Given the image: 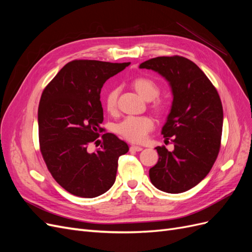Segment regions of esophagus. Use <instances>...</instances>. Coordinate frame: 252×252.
<instances>
[{"mask_svg":"<svg viewBox=\"0 0 252 252\" xmlns=\"http://www.w3.org/2000/svg\"><path fill=\"white\" fill-rule=\"evenodd\" d=\"M143 148L141 146H136V145H132L130 146V151H141Z\"/></svg>","mask_w":252,"mask_h":252,"instance_id":"1","label":"esophagus"}]
</instances>
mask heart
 Here are the masks:
<instances>
[{"instance_id":"1","label":"heart","mask_w":252,"mask_h":252,"mask_svg":"<svg viewBox=\"0 0 252 252\" xmlns=\"http://www.w3.org/2000/svg\"><path fill=\"white\" fill-rule=\"evenodd\" d=\"M133 87L145 100H152L158 94L157 83L147 78H138L133 81ZM119 89L111 88L105 97V105L108 111H113L117 105ZM154 121L147 116H129L116 126L117 132L124 139L139 143L146 139L148 132L154 128Z\"/></svg>"}]
</instances>
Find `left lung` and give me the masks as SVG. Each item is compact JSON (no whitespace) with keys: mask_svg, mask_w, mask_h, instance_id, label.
Returning <instances> with one entry per match:
<instances>
[{"mask_svg":"<svg viewBox=\"0 0 252 252\" xmlns=\"http://www.w3.org/2000/svg\"><path fill=\"white\" fill-rule=\"evenodd\" d=\"M141 69L158 72L169 84L172 103L161 133L173 139L174 149L156 147L158 163L149 178L158 190L181 193L208 174L219 155L223 107L215 86L191 61L183 57H158Z\"/></svg>","mask_w":252,"mask_h":252,"instance_id":"8db88e82","label":"left lung"}]
</instances>
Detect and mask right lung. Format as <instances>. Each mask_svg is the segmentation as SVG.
I'll use <instances>...</instances> for the list:
<instances>
[{
  "label": "right lung",
  "mask_w": 252,
  "mask_h": 252,
  "mask_svg": "<svg viewBox=\"0 0 252 252\" xmlns=\"http://www.w3.org/2000/svg\"><path fill=\"white\" fill-rule=\"evenodd\" d=\"M129 65L75 60L43 91L37 110L42 156L53 179L73 195L91 199L108 191L119 158L129 150L117 135L105 133L101 149L88 151V144L103 131L104 83Z\"/></svg>",
  "instance_id": "add662e5"
}]
</instances>
